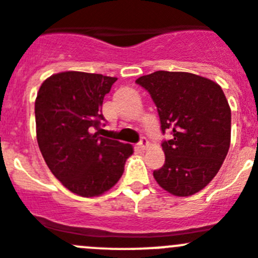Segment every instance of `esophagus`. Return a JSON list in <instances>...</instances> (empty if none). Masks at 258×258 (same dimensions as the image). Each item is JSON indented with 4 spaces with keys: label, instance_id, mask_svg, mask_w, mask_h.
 Here are the masks:
<instances>
[{
    "label": "esophagus",
    "instance_id": "1",
    "mask_svg": "<svg viewBox=\"0 0 258 258\" xmlns=\"http://www.w3.org/2000/svg\"><path fill=\"white\" fill-rule=\"evenodd\" d=\"M137 146L141 150H146L147 147H149V141H147L146 137H141V140H140V142L137 144Z\"/></svg>",
    "mask_w": 258,
    "mask_h": 258
}]
</instances>
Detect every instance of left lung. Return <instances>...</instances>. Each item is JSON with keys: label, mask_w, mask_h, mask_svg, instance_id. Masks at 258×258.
Here are the masks:
<instances>
[{"label": "left lung", "mask_w": 258, "mask_h": 258, "mask_svg": "<svg viewBox=\"0 0 258 258\" xmlns=\"http://www.w3.org/2000/svg\"><path fill=\"white\" fill-rule=\"evenodd\" d=\"M151 96L161 132L165 164L154 171L157 184L177 197L192 196L212 181L231 144V108L211 79L184 72L159 71L140 77Z\"/></svg>", "instance_id": "obj_1"}]
</instances>
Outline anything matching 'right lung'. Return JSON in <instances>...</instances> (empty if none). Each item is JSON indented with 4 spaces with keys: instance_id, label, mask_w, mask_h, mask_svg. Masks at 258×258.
Wrapping results in <instances>:
<instances>
[{
    "instance_id": "1",
    "label": "right lung",
    "mask_w": 258,
    "mask_h": 258,
    "mask_svg": "<svg viewBox=\"0 0 258 258\" xmlns=\"http://www.w3.org/2000/svg\"><path fill=\"white\" fill-rule=\"evenodd\" d=\"M113 77L64 72L47 78L35 101L39 149L50 171L81 197H97L122 176L134 149L98 135Z\"/></svg>"
}]
</instances>
